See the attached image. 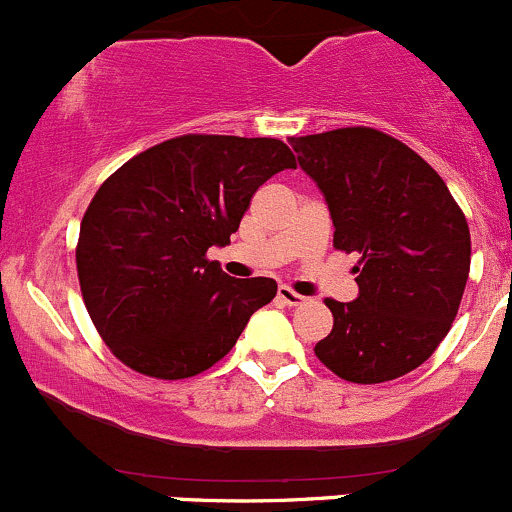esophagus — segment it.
I'll use <instances>...</instances> for the list:
<instances>
[{
	"instance_id": "esophagus-1",
	"label": "esophagus",
	"mask_w": 512,
	"mask_h": 512,
	"mask_svg": "<svg viewBox=\"0 0 512 512\" xmlns=\"http://www.w3.org/2000/svg\"><path fill=\"white\" fill-rule=\"evenodd\" d=\"M278 298L283 300V303L286 305H300V303H305V295H300V293H295L291 286H281L278 288Z\"/></svg>"
}]
</instances>
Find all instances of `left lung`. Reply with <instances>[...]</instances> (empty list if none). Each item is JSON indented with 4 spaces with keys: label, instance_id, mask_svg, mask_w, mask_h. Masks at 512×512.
Here are the masks:
<instances>
[{
    "label": "left lung",
    "instance_id": "left-lung-1",
    "mask_svg": "<svg viewBox=\"0 0 512 512\" xmlns=\"http://www.w3.org/2000/svg\"><path fill=\"white\" fill-rule=\"evenodd\" d=\"M288 142L328 202L333 246L360 254V295L325 298L333 330L315 355L355 384L416 370L451 330L468 281L471 231L461 207L429 162L374 128Z\"/></svg>",
    "mask_w": 512,
    "mask_h": 512
}]
</instances>
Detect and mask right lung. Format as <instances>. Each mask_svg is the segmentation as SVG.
I'll return each instance as SVG.
<instances>
[{
	"label": "right lung",
	"instance_id": "right-lung-1",
	"mask_svg": "<svg viewBox=\"0 0 512 512\" xmlns=\"http://www.w3.org/2000/svg\"><path fill=\"white\" fill-rule=\"evenodd\" d=\"M293 167L281 140L182 135L100 184L83 214L76 268L88 315L123 365L184 379L236 345L278 286L226 276L207 251L229 244L256 189Z\"/></svg>",
	"mask_w": 512,
	"mask_h": 512
}]
</instances>
